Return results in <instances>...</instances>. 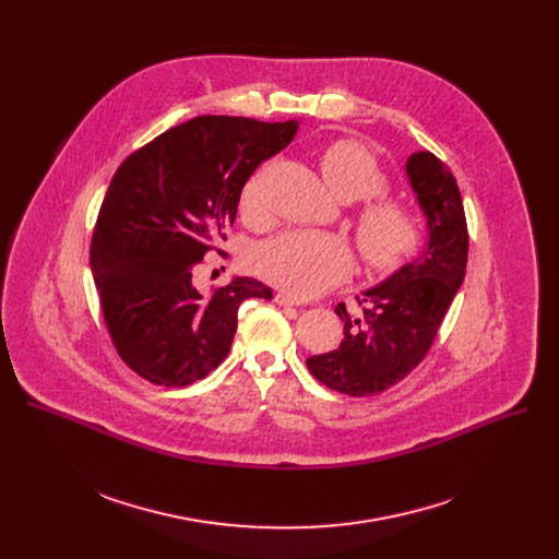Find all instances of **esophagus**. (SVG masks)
Returning a JSON list of instances; mask_svg holds the SVG:
<instances>
[{"mask_svg": "<svg viewBox=\"0 0 559 559\" xmlns=\"http://www.w3.org/2000/svg\"><path fill=\"white\" fill-rule=\"evenodd\" d=\"M274 300L278 302V305H283V307H292V305H300L296 298H292L289 294H283V292H278L276 296H274Z\"/></svg>", "mask_w": 559, "mask_h": 559, "instance_id": "34e87169", "label": "esophagus"}]
</instances>
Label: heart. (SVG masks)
<instances>
[{"mask_svg": "<svg viewBox=\"0 0 559 559\" xmlns=\"http://www.w3.org/2000/svg\"><path fill=\"white\" fill-rule=\"evenodd\" d=\"M321 173L343 201H365L380 194L386 175L373 152L356 139H338L321 152ZM246 218L261 214L259 181L241 194ZM358 248L371 270L386 272L409 259L420 246V218L412 205L397 199L369 201L356 221ZM254 270L285 292L307 298L338 285L354 265L352 248L332 231L292 229L261 243L252 254Z\"/></svg>", "mask_w": 559, "mask_h": 559, "instance_id": "b5f03b06", "label": "heart"}]
</instances>
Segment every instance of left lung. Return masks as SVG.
Listing matches in <instances>:
<instances>
[{"label": "left lung", "mask_w": 559, "mask_h": 559, "mask_svg": "<svg viewBox=\"0 0 559 559\" xmlns=\"http://www.w3.org/2000/svg\"><path fill=\"white\" fill-rule=\"evenodd\" d=\"M405 173L427 221L425 250L358 296L362 316L341 302L343 343L307 358L318 380L347 395L380 393L412 373L466 274L468 231L455 177L427 150L407 156Z\"/></svg>", "instance_id": "1"}]
</instances>
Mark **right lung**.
<instances>
[{"mask_svg": "<svg viewBox=\"0 0 559 559\" xmlns=\"http://www.w3.org/2000/svg\"><path fill=\"white\" fill-rule=\"evenodd\" d=\"M298 121L194 117L130 154L104 197L91 267L123 362L162 386H186L227 356L238 305L272 300L257 278L234 276L201 294L192 272L234 223L252 173L292 143Z\"/></svg>", "mask_w": 559, "mask_h": 559, "instance_id": "obj_1", "label": "right lung"}]
</instances>
